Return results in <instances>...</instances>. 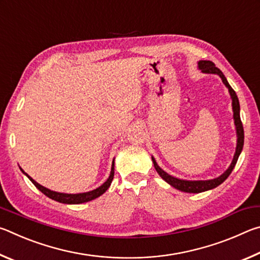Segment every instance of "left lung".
Instances as JSON below:
<instances>
[{
  "label": "left lung",
  "mask_w": 260,
  "mask_h": 260,
  "mask_svg": "<svg viewBox=\"0 0 260 260\" xmlns=\"http://www.w3.org/2000/svg\"><path fill=\"white\" fill-rule=\"evenodd\" d=\"M199 68L202 70V72L204 73H215L221 78L222 82L225 83L226 87L230 90V94L232 96V104H233V111H234V120H235V126H236V133H237V146H236V151L234 158H233V161L231 166L228 167V170L225 173L220 175L219 178H215L213 180H206V181H187V180H180L174 177H171L170 174H167L164 172L159 166L157 165L156 160L152 158L153 161V166H155L156 171L158 174L165 180L167 183H170L171 186L174 187L178 190H181L184 192H202V191H206L210 190V189H213L215 187H218L219 184H221L225 180L230 177V174L232 173L233 169H234L236 165V161L239 159V156L243 149V143H244V131H243V125H242L241 118H240V103H239V99H237V95L235 93V90L230 86L228 83L226 77L223 76V73L220 71L218 68H215V65L213 61L211 60H200L199 61Z\"/></svg>",
  "instance_id": "8db88e82"
}]
</instances>
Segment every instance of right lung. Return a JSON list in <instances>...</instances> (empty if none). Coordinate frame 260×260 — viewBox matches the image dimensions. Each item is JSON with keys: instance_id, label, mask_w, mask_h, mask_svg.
<instances>
[{"instance_id": "add662e5", "label": "right lung", "mask_w": 260, "mask_h": 260, "mask_svg": "<svg viewBox=\"0 0 260 260\" xmlns=\"http://www.w3.org/2000/svg\"><path fill=\"white\" fill-rule=\"evenodd\" d=\"M21 171H23V170H21ZM23 172H24V171H23ZM26 175H27V174H26ZM113 175H114V161L112 162L111 173H110V177H109L107 181H105L102 184V186L99 187L98 189H95V190H91V191H88V192H82V193H63V192L52 191V190H50V189L45 188L43 186H41V184H39L37 181H34V180L30 178L29 175H27V177H28L30 181L33 182L34 186L37 187L41 192L45 193L46 196L49 197V199L59 202V203H65V204H80V203H86V202L93 201L95 199H98V197H100L101 195H103V193L108 190L110 184H111L112 180H113Z\"/></svg>"}]
</instances>
